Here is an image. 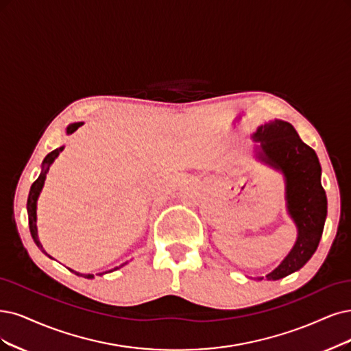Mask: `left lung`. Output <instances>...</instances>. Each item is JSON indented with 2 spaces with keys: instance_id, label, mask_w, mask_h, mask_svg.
I'll use <instances>...</instances> for the list:
<instances>
[{
  "instance_id": "8db88e82",
  "label": "left lung",
  "mask_w": 351,
  "mask_h": 351,
  "mask_svg": "<svg viewBox=\"0 0 351 351\" xmlns=\"http://www.w3.org/2000/svg\"><path fill=\"white\" fill-rule=\"evenodd\" d=\"M253 140L261 143L257 159L282 172L287 208L298 228L289 254L266 275L267 280H278L300 270L315 253L327 218V195L321 185L318 156L298 136L292 124L282 120L265 123Z\"/></svg>"
}]
</instances>
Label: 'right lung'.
<instances>
[{"label":"right lung","instance_id":"obj_1","mask_svg":"<svg viewBox=\"0 0 351 351\" xmlns=\"http://www.w3.org/2000/svg\"><path fill=\"white\" fill-rule=\"evenodd\" d=\"M82 124H84V123H73V124H69L68 128H66V134H72V133L75 132V130H77V127H81ZM63 149H64V146H62V147H59V149H55L53 152H50V153L46 156V158L43 159L42 172H40V175H38V178L34 180V182H33V185H32V188H30V192H29V198H27V214H29V228H30V234H32L34 243L37 244V247L40 249L46 256H49V254L43 250V245H42V243H40V240H38V236H37V226H36V219H37V215H36L37 199H38V195H40L42 188H43V185H45V179H46V175H47V172H49L50 165L55 162V159L58 158L59 153H60ZM49 257H50V256H49ZM124 265H125V263H123L121 266H124ZM121 266H120V267H121ZM120 267H114L112 270H117V269H120ZM69 270L73 271L75 275L86 278V279H93V278H94V275L80 274V271H75V270H72V269H69ZM112 270H110V271H112ZM104 274H108V271H102V274H99V275H104Z\"/></svg>","mask_w":351,"mask_h":351}]
</instances>
